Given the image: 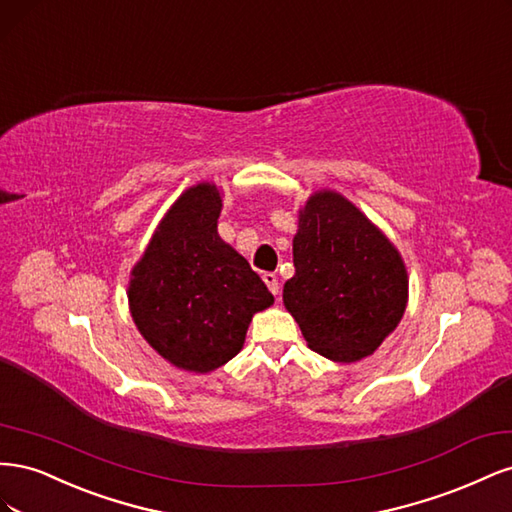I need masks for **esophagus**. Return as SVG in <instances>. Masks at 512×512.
Masks as SVG:
<instances>
[{
  "label": "esophagus",
  "instance_id": "obj_1",
  "mask_svg": "<svg viewBox=\"0 0 512 512\" xmlns=\"http://www.w3.org/2000/svg\"><path fill=\"white\" fill-rule=\"evenodd\" d=\"M262 280H265V284L269 286V290L273 294H280V280H277L275 273H265V275H262Z\"/></svg>",
  "mask_w": 512,
  "mask_h": 512
}]
</instances>
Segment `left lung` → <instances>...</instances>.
Here are the masks:
<instances>
[{
	"label": "left lung",
	"mask_w": 512,
	"mask_h": 512,
	"mask_svg": "<svg viewBox=\"0 0 512 512\" xmlns=\"http://www.w3.org/2000/svg\"><path fill=\"white\" fill-rule=\"evenodd\" d=\"M294 275L284 305L307 346L337 363L374 354L408 305V271L397 247L333 190H318L299 209L292 239Z\"/></svg>",
	"instance_id": "8db88e82"
}]
</instances>
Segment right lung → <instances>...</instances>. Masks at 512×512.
I'll return each instance as SVG.
<instances>
[{
	"instance_id": "add662e5",
	"label": "right lung",
	"mask_w": 512,
	"mask_h": 512,
	"mask_svg": "<svg viewBox=\"0 0 512 512\" xmlns=\"http://www.w3.org/2000/svg\"><path fill=\"white\" fill-rule=\"evenodd\" d=\"M222 190L196 183L158 224L130 273L136 329L164 361L209 374L243 348L254 314L273 305L258 273L218 235Z\"/></svg>"
}]
</instances>
